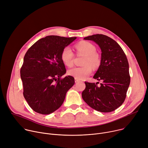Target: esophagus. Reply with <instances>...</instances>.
Here are the masks:
<instances>
[{
	"mask_svg": "<svg viewBox=\"0 0 148 148\" xmlns=\"http://www.w3.org/2000/svg\"><path fill=\"white\" fill-rule=\"evenodd\" d=\"M79 82V80L78 79L75 78V83H78V82Z\"/></svg>",
	"mask_w": 148,
	"mask_h": 148,
	"instance_id": "1",
	"label": "esophagus"
}]
</instances>
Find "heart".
Returning a JSON list of instances; mask_svg holds the SVG:
<instances>
[{
  "instance_id": "obj_1",
  "label": "heart",
  "mask_w": 148,
  "mask_h": 148,
  "mask_svg": "<svg viewBox=\"0 0 148 148\" xmlns=\"http://www.w3.org/2000/svg\"><path fill=\"white\" fill-rule=\"evenodd\" d=\"M78 54L84 56L82 67H74L70 69L67 74L78 79H83L87 77L92 72V67L98 69L101 64V59L96 52V48L91 43L83 41L75 46ZM74 53L69 47H65L62 50L61 59L63 64L67 66H71L73 64Z\"/></svg>"
}]
</instances>
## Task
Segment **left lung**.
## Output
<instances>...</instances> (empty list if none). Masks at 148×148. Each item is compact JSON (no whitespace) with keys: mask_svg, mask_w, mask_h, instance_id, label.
Listing matches in <instances>:
<instances>
[{"mask_svg":"<svg viewBox=\"0 0 148 148\" xmlns=\"http://www.w3.org/2000/svg\"><path fill=\"white\" fill-rule=\"evenodd\" d=\"M84 39L95 42L101 49V64L93 78L101 83L98 86L99 82H85L82 97L93 109L103 113L113 112L123 103L130 84L127 57L121 47L106 35L96 34Z\"/></svg>","mask_w":148,"mask_h":148,"instance_id":"1","label":"left lung"}]
</instances>
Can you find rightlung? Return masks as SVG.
Listing matches in <instances>:
<instances>
[{
	"mask_svg": "<svg viewBox=\"0 0 148 148\" xmlns=\"http://www.w3.org/2000/svg\"><path fill=\"white\" fill-rule=\"evenodd\" d=\"M76 38L47 36L38 40L25 53L21 69L23 95L35 112L48 114L57 110L74 84L73 77L61 78L66 69L61 53Z\"/></svg>",
	"mask_w": 148,
	"mask_h": 148,
	"instance_id": "1",
	"label": "right lung"
}]
</instances>
